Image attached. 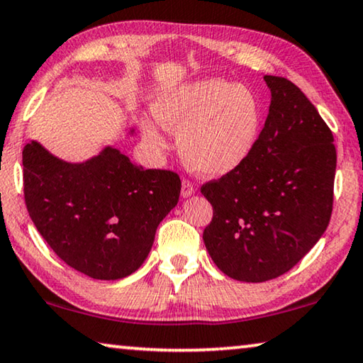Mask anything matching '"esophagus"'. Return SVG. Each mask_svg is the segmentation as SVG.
Segmentation results:
<instances>
[{
    "label": "esophagus",
    "mask_w": 363,
    "mask_h": 363,
    "mask_svg": "<svg viewBox=\"0 0 363 363\" xmlns=\"http://www.w3.org/2000/svg\"><path fill=\"white\" fill-rule=\"evenodd\" d=\"M191 194H194L193 183L189 182V180H186V178H183V180H182V196L183 198H189V196H191Z\"/></svg>",
    "instance_id": "34e87169"
}]
</instances>
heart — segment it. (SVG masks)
Here are the masks:
<instances>
[{
	"mask_svg": "<svg viewBox=\"0 0 363 363\" xmlns=\"http://www.w3.org/2000/svg\"><path fill=\"white\" fill-rule=\"evenodd\" d=\"M154 116L143 120L146 141L165 149L164 128L178 131V149L189 169L220 178L238 170L255 152L263 130V105L252 89L224 79H199L155 97Z\"/></svg>",
	"mask_w": 363,
	"mask_h": 363,
	"instance_id": "obj_1",
	"label": "heart"
}]
</instances>
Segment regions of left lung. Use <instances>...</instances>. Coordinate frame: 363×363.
Wrapping results in <instances>:
<instances>
[{
  "label": "left lung",
  "instance_id": "8db88e82",
  "mask_svg": "<svg viewBox=\"0 0 363 363\" xmlns=\"http://www.w3.org/2000/svg\"><path fill=\"white\" fill-rule=\"evenodd\" d=\"M271 105L255 152L230 175L204 183L214 216L203 240L228 277L264 282L315 247L333 213L336 147L328 125L286 77L264 76Z\"/></svg>",
  "mask_w": 363,
  "mask_h": 363
}]
</instances>
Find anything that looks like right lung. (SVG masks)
Returning <instances> with one entry per match:
<instances>
[{"instance_id": "1", "label": "right lung", "mask_w": 363, "mask_h": 363, "mask_svg": "<svg viewBox=\"0 0 363 363\" xmlns=\"http://www.w3.org/2000/svg\"><path fill=\"white\" fill-rule=\"evenodd\" d=\"M22 165L33 225L66 264L102 281L139 269L180 198L175 172L144 170L111 146L71 164L30 141Z\"/></svg>"}]
</instances>
